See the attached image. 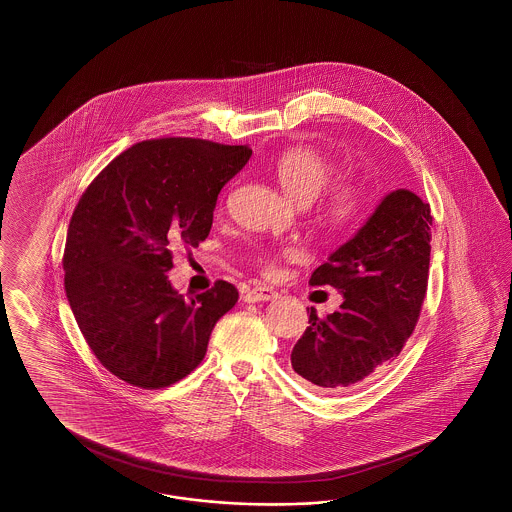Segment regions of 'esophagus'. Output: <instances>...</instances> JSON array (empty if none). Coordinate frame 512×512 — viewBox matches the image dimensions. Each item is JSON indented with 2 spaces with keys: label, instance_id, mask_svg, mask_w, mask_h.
Wrapping results in <instances>:
<instances>
[{
  "label": "esophagus",
  "instance_id": "34e87169",
  "mask_svg": "<svg viewBox=\"0 0 512 512\" xmlns=\"http://www.w3.org/2000/svg\"><path fill=\"white\" fill-rule=\"evenodd\" d=\"M278 296V293L266 285H255L251 287L248 293L244 295L246 302H268V300H274Z\"/></svg>",
  "mask_w": 512,
  "mask_h": 512
}]
</instances>
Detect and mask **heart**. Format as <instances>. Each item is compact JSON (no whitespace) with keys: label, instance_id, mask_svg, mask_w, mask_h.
<instances>
[{"label":"heart","instance_id":"obj_1","mask_svg":"<svg viewBox=\"0 0 512 512\" xmlns=\"http://www.w3.org/2000/svg\"><path fill=\"white\" fill-rule=\"evenodd\" d=\"M274 176L283 191L300 204H308L319 197L317 216L326 225L347 227L364 212L366 191L357 180L341 178L332 182L334 163L310 146H291L276 157L272 165ZM257 263L266 274L278 268V255L272 249H259Z\"/></svg>","mask_w":512,"mask_h":512}]
</instances>
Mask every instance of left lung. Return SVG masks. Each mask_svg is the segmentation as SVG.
Listing matches in <instances>:
<instances>
[{"instance_id": "obj_1", "label": "left lung", "mask_w": 512, "mask_h": 512, "mask_svg": "<svg viewBox=\"0 0 512 512\" xmlns=\"http://www.w3.org/2000/svg\"><path fill=\"white\" fill-rule=\"evenodd\" d=\"M430 204L407 189L388 193L349 242L311 274L310 285L343 295L340 310L296 341L291 364L323 392H341L377 375L402 353L428 289Z\"/></svg>"}]
</instances>
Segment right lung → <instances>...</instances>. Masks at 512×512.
<instances>
[{
    "mask_svg": "<svg viewBox=\"0 0 512 512\" xmlns=\"http://www.w3.org/2000/svg\"><path fill=\"white\" fill-rule=\"evenodd\" d=\"M248 146L169 137L142 140L93 178L71 217L65 295L93 355L133 387L165 388L193 372L212 328L238 300L219 279L191 300L172 289L171 244L197 248L221 187Z\"/></svg>",
    "mask_w": 512,
    "mask_h": 512,
    "instance_id": "obj_1",
    "label": "right lung"
}]
</instances>
